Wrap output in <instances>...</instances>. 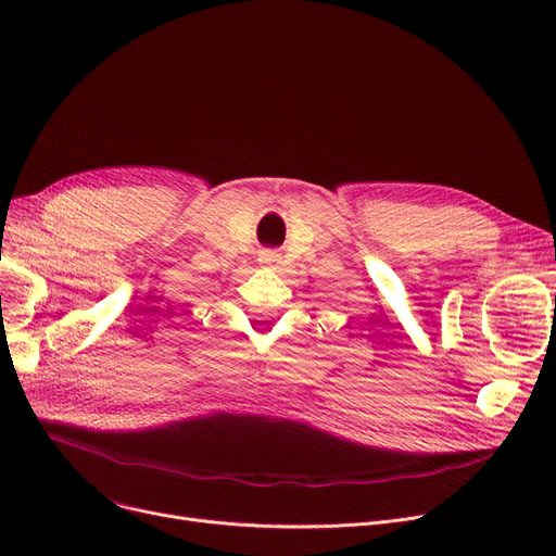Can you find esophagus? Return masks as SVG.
I'll return each instance as SVG.
<instances>
[{
    "mask_svg": "<svg viewBox=\"0 0 556 556\" xmlns=\"http://www.w3.org/2000/svg\"><path fill=\"white\" fill-rule=\"evenodd\" d=\"M279 254H277V250H263L261 252V261L263 263H268V266H275V263H279Z\"/></svg>",
    "mask_w": 556,
    "mask_h": 556,
    "instance_id": "obj_1",
    "label": "esophagus"
}]
</instances>
